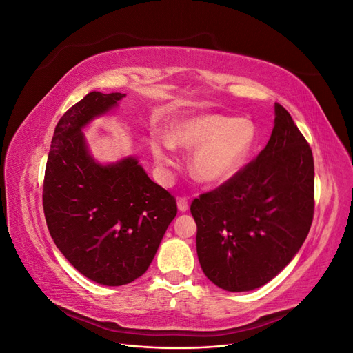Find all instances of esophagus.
I'll use <instances>...</instances> for the list:
<instances>
[{"label": "esophagus", "mask_w": 353, "mask_h": 353, "mask_svg": "<svg viewBox=\"0 0 353 353\" xmlns=\"http://www.w3.org/2000/svg\"><path fill=\"white\" fill-rule=\"evenodd\" d=\"M176 205H178L179 212H187L188 210V200L184 199V197H179L178 201H176Z\"/></svg>", "instance_id": "obj_1"}]
</instances>
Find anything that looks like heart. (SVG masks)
<instances>
[{
  "instance_id": "1",
  "label": "heart",
  "mask_w": 353,
  "mask_h": 353,
  "mask_svg": "<svg viewBox=\"0 0 353 353\" xmlns=\"http://www.w3.org/2000/svg\"><path fill=\"white\" fill-rule=\"evenodd\" d=\"M168 140L153 141L152 152L163 168H174V147L193 150L191 170L206 184H222L237 175L258 144L256 125L245 117L201 113L178 117L168 128Z\"/></svg>"
}]
</instances>
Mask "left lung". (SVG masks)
Segmentation results:
<instances>
[{
	"label": "left lung",
	"mask_w": 353,
	"mask_h": 353,
	"mask_svg": "<svg viewBox=\"0 0 353 353\" xmlns=\"http://www.w3.org/2000/svg\"><path fill=\"white\" fill-rule=\"evenodd\" d=\"M274 130L253 162L191 203L197 256L227 292H250L290 263L314 218V157L290 113L275 103Z\"/></svg>",
	"instance_id": "1"
}]
</instances>
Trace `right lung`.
Here are the masks:
<instances>
[{
    "label": "right lung",
    "instance_id": "1",
    "mask_svg": "<svg viewBox=\"0 0 353 353\" xmlns=\"http://www.w3.org/2000/svg\"><path fill=\"white\" fill-rule=\"evenodd\" d=\"M126 94L92 91L61 116L48 153L42 205L57 249L87 279L123 285L150 266L176 201L138 159L95 160L82 132Z\"/></svg>",
    "mask_w": 353,
    "mask_h": 353
}]
</instances>
